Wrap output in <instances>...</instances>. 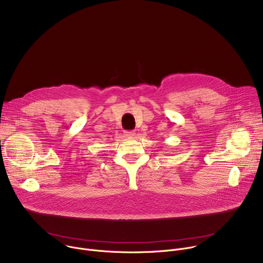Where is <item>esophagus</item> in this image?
<instances>
[{"label": "esophagus", "mask_w": 263, "mask_h": 263, "mask_svg": "<svg viewBox=\"0 0 263 263\" xmlns=\"http://www.w3.org/2000/svg\"><path fill=\"white\" fill-rule=\"evenodd\" d=\"M125 136L126 137H133V136H135V132L134 131H126L125 132Z\"/></svg>", "instance_id": "34e87169"}]
</instances>
